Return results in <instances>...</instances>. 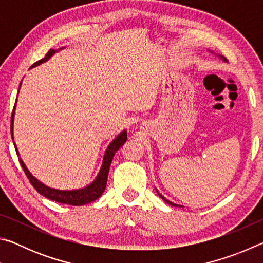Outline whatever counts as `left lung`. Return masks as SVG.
<instances>
[{
  "label": "left lung",
  "instance_id": "left-lung-1",
  "mask_svg": "<svg viewBox=\"0 0 263 263\" xmlns=\"http://www.w3.org/2000/svg\"><path fill=\"white\" fill-rule=\"evenodd\" d=\"M211 53H212V54H215L216 57H218V58H219V59H221L222 61H224V62H228V60H226L225 59V58L224 57H222V55H220V54H217V53H215V52H212V51H210ZM157 193H158V195L160 196V197H161L162 199H163V201L164 202H166V203H168L169 204V205H173V206H180V208H183V205H179V204H175V203H173V202H171V201H168V199H166V197H163V196L161 195V194H160L159 193V191L157 190Z\"/></svg>",
  "mask_w": 263,
  "mask_h": 263
}]
</instances>
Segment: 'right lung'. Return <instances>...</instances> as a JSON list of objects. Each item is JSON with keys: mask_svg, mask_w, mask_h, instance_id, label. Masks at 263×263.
Here are the masks:
<instances>
[{"mask_svg": "<svg viewBox=\"0 0 263 263\" xmlns=\"http://www.w3.org/2000/svg\"><path fill=\"white\" fill-rule=\"evenodd\" d=\"M62 48H65V47H61V48H59V50H50L47 52L45 58H43V59H41L39 61L34 62V64L31 66V68H33V67H35V66H39V65L44 64V62H46L48 59H50V58H52L53 54H55L57 52H59L60 50H62ZM21 86H22V81L20 84V89H21ZM20 89H18V92H20ZM16 104H17V99H16V103L14 106V111H12V115H11V138H12V140H14V119H15ZM126 139H127V132H126V130H123L112 141L110 142L108 147H106L104 155H103L102 166L100 168L99 174H97V176L95 177V180L92 181L91 183H89L88 185L84 186V188L73 189V190H60V189L51 188V186H47L46 184H44L43 182H41L38 179H35V177L31 174L29 169L26 168L25 163L23 162V160L21 159L18 149H17V146L15 142H14V146H15L16 153H17V155H18L22 168H23V171L26 174V176H28V179L31 182V184L34 186V189L37 190L39 194L45 196V197L48 199H52V201L58 202V203L69 204V205L79 206V205H84V204H88L90 202H94L95 199L99 198L100 196H102V194L104 193L105 186H106V181H108V174H109L111 161H112V159L115 157V153L122 147V146L124 145V142L126 141Z\"/></svg>", "mask_w": 263, "mask_h": 263, "instance_id": "1", "label": "right lung"}]
</instances>
